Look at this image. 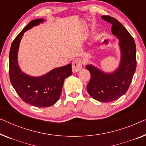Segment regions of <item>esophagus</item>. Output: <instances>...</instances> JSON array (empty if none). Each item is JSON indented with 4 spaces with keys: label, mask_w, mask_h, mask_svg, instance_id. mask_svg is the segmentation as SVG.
<instances>
[{
    "label": "esophagus",
    "mask_w": 146,
    "mask_h": 146,
    "mask_svg": "<svg viewBox=\"0 0 146 146\" xmlns=\"http://www.w3.org/2000/svg\"><path fill=\"white\" fill-rule=\"evenodd\" d=\"M82 64L81 61L79 60H76L72 62V71L74 72H78L80 70L82 69Z\"/></svg>",
    "instance_id": "obj_1"
}]
</instances>
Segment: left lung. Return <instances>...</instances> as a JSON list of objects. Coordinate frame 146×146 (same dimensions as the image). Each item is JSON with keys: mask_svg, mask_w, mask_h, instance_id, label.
Returning a JSON list of instances; mask_svg holds the SVG:
<instances>
[{"mask_svg": "<svg viewBox=\"0 0 146 146\" xmlns=\"http://www.w3.org/2000/svg\"><path fill=\"white\" fill-rule=\"evenodd\" d=\"M102 19L112 25V33L119 39L120 60L119 67L112 72H105L93 64L86 68L91 79L87 91L93 99L103 103L111 102L126 94L136 68V44L133 37L117 19L102 16Z\"/></svg>", "mask_w": 146, "mask_h": 146, "instance_id": "1", "label": "left lung"}]
</instances>
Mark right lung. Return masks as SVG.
Listing matches in <instances>:
<instances>
[{
  "mask_svg": "<svg viewBox=\"0 0 146 146\" xmlns=\"http://www.w3.org/2000/svg\"><path fill=\"white\" fill-rule=\"evenodd\" d=\"M44 21L42 18L31 21L12 42L9 53V74L12 86L23 101L37 107H48L57 102L64 80L72 74L71 64L37 77L27 74L19 66L18 53L23 35Z\"/></svg>",
  "mask_w": 146,
  "mask_h": 146,
  "instance_id": "right-lung-1",
  "label": "right lung"
}]
</instances>
